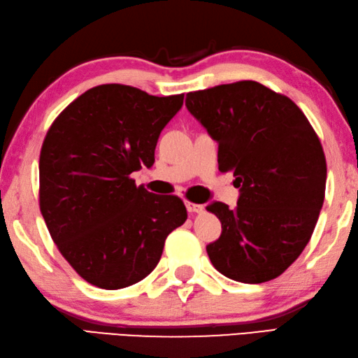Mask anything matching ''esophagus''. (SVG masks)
Returning <instances> with one entry per match:
<instances>
[{
    "instance_id": "obj_1",
    "label": "esophagus",
    "mask_w": 358,
    "mask_h": 358,
    "mask_svg": "<svg viewBox=\"0 0 358 358\" xmlns=\"http://www.w3.org/2000/svg\"><path fill=\"white\" fill-rule=\"evenodd\" d=\"M185 207L188 213H199L204 210V207H202L201 204H194V202H190V201H185Z\"/></svg>"
}]
</instances>
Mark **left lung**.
<instances>
[{
	"mask_svg": "<svg viewBox=\"0 0 358 358\" xmlns=\"http://www.w3.org/2000/svg\"><path fill=\"white\" fill-rule=\"evenodd\" d=\"M185 106L218 143L220 171H232L240 188L237 207L207 206L222 229L208 259L243 284L275 279L304 251L324 202L318 136L292 99L255 80L190 92Z\"/></svg>",
	"mask_w": 358,
	"mask_h": 358,
	"instance_id": "left-lung-1",
	"label": "left lung"
}]
</instances>
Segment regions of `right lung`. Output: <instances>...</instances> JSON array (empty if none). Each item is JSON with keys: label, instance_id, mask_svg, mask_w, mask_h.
Instances as JSON below:
<instances>
[{"label": "right lung", "instance_id": "right-lung-1", "mask_svg": "<svg viewBox=\"0 0 358 358\" xmlns=\"http://www.w3.org/2000/svg\"><path fill=\"white\" fill-rule=\"evenodd\" d=\"M184 95L131 85L87 90L54 120L40 151V212L60 254L89 284L118 289L145 279L187 220L178 196L152 194L129 174L152 166L159 136Z\"/></svg>", "mask_w": 358, "mask_h": 358}]
</instances>
